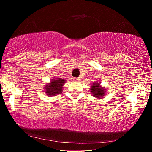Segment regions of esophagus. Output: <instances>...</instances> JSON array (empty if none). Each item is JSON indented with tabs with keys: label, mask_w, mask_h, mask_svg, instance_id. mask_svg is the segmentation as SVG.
Returning <instances> with one entry per match:
<instances>
[{
	"label": "esophagus",
	"mask_w": 152,
	"mask_h": 152,
	"mask_svg": "<svg viewBox=\"0 0 152 152\" xmlns=\"http://www.w3.org/2000/svg\"><path fill=\"white\" fill-rule=\"evenodd\" d=\"M73 80L74 81H80V78H74Z\"/></svg>",
	"instance_id": "obj_1"
}]
</instances>
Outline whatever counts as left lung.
Listing matches in <instances>:
<instances>
[{
  "label": "left lung",
  "instance_id": "left-lung-1",
  "mask_svg": "<svg viewBox=\"0 0 152 152\" xmlns=\"http://www.w3.org/2000/svg\"><path fill=\"white\" fill-rule=\"evenodd\" d=\"M91 92L94 97L99 99L104 96L106 94V89L104 88V87L101 86V84L99 82H94L93 84H92L91 87Z\"/></svg>",
  "mask_w": 152,
  "mask_h": 152
}]
</instances>
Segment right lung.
Here are the masks:
<instances>
[{
  "label": "right lung",
  "mask_w": 152,
  "mask_h": 152,
  "mask_svg": "<svg viewBox=\"0 0 152 152\" xmlns=\"http://www.w3.org/2000/svg\"><path fill=\"white\" fill-rule=\"evenodd\" d=\"M66 80L62 78L51 79L50 82L45 84L44 87L45 92L48 96H53L56 94L61 93L63 90L64 84H65Z\"/></svg>",
  "instance_id": "obj_1"
}]
</instances>
